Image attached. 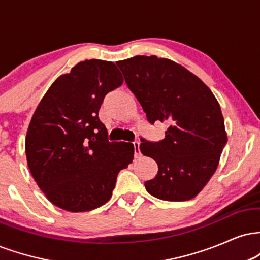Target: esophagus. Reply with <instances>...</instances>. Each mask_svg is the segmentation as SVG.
Segmentation results:
<instances>
[{"instance_id":"34e87169","label":"esophagus","mask_w":260,"mask_h":260,"mask_svg":"<svg viewBox=\"0 0 260 260\" xmlns=\"http://www.w3.org/2000/svg\"><path fill=\"white\" fill-rule=\"evenodd\" d=\"M139 144L140 143L138 142V140H134L133 142V148H134V156L138 157L140 155V150H139Z\"/></svg>"}]
</instances>
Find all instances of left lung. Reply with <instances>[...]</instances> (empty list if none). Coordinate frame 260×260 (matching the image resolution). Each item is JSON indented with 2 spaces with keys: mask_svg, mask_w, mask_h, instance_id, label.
Returning <instances> with one entry per match:
<instances>
[{
  "mask_svg": "<svg viewBox=\"0 0 260 260\" xmlns=\"http://www.w3.org/2000/svg\"><path fill=\"white\" fill-rule=\"evenodd\" d=\"M129 90L149 123L169 124L165 138H140V151L157 164V174L145 182L155 198L183 202L194 198L219 165L228 143L219 103L198 77L171 59L134 56L118 61Z\"/></svg>",
  "mask_w": 260,
  "mask_h": 260,
  "instance_id": "obj_1",
  "label": "left lung"
}]
</instances>
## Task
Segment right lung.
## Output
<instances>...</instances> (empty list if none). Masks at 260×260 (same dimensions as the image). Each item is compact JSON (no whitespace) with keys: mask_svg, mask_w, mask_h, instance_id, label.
Instances as JSON below:
<instances>
[{"mask_svg":"<svg viewBox=\"0 0 260 260\" xmlns=\"http://www.w3.org/2000/svg\"><path fill=\"white\" fill-rule=\"evenodd\" d=\"M122 83L115 63L85 59L58 77L35 110L26 160L56 207L72 213L101 207L111 198L118 172L132 162V143L109 142L99 120L104 98Z\"/></svg>","mask_w":260,"mask_h":260,"instance_id":"1","label":"right lung"}]
</instances>
